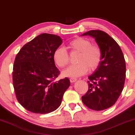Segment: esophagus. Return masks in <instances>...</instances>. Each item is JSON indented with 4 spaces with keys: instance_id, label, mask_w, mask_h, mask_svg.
<instances>
[{
    "instance_id": "obj_1",
    "label": "esophagus",
    "mask_w": 135,
    "mask_h": 135,
    "mask_svg": "<svg viewBox=\"0 0 135 135\" xmlns=\"http://www.w3.org/2000/svg\"><path fill=\"white\" fill-rule=\"evenodd\" d=\"M76 80H77V79H76V78H70V81L71 83H74L76 81Z\"/></svg>"
}]
</instances>
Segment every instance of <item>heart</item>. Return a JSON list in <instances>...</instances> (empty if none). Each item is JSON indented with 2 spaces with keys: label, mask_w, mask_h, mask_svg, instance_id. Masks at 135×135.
<instances>
[{
  "label": "heart",
  "mask_w": 135,
  "mask_h": 135,
  "mask_svg": "<svg viewBox=\"0 0 135 135\" xmlns=\"http://www.w3.org/2000/svg\"><path fill=\"white\" fill-rule=\"evenodd\" d=\"M68 48L71 53H79L76 62L62 71L65 77L76 78L85 75L88 71H94L99 67L102 62V54L98 45L93 44L88 39L78 37L68 43ZM53 60L57 66L60 68L65 66L69 63V55L65 49L59 47L53 52Z\"/></svg>",
  "instance_id": "b5f03b06"
}]
</instances>
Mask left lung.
<instances>
[{"mask_svg":"<svg viewBox=\"0 0 135 135\" xmlns=\"http://www.w3.org/2000/svg\"><path fill=\"white\" fill-rule=\"evenodd\" d=\"M94 37L102 54L99 67L88 76L89 88L81 97L88 108L102 110L112 107L121 94L126 77V64L117 42L100 30H90L81 36Z\"/></svg>","mask_w":135,"mask_h":135,"instance_id":"1","label":"left lung"}]
</instances>
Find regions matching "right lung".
<instances>
[{"label": "right lung", "instance_id": "add662e5", "mask_svg": "<svg viewBox=\"0 0 135 135\" xmlns=\"http://www.w3.org/2000/svg\"><path fill=\"white\" fill-rule=\"evenodd\" d=\"M62 43L59 36L41 34L24 45L15 57L12 76L16 97L30 112L43 114L55 110L70 85L68 78L54 81L60 71L53 52Z\"/></svg>", "mask_w": 135, "mask_h": 135}]
</instances>
